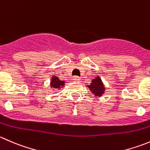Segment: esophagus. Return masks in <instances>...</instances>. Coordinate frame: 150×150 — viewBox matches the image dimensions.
Returning <instances> with one entry per match:
<instances>
[{"label": "esophagus", "mask_w": 150, "mask_h": 150, "mask_svg": "<svg viewBox=\"0 0 150 150\" xmlns=\"http://www.w3.org/2000/svg\"><path fill=\"white\" fill-rule=\"evenodd\" d=\"M72 80H73L74 81H77V82H78V81H80L81 78L78 76H74L73 78H72Z\"/></svg>", "instance_id": "obj_1"}]
</instances>
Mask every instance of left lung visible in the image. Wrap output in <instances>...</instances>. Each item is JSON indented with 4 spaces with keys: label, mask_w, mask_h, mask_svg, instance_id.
Returning a JSON list of instances; mask_svg holds the SVG:
<instances>
[{
    "label": "left lung",
    "mask_w": 150,
    "mask_h": 150,
    "mask_svg": "<svg viewBox=\"0 0 150 150\" xmlns=\"http://www.w3.org/2000/svg\"><path fill=\"white\" fill-rule=\"evenodd\" d=\"M88 87L90 89L91 93H93L95 96H98V97L102 96L105 91V87L99 76H97L96 78L92 80L91 84L88 85Z\"/></svg>",
    "instance_id": "8db88e82"
}]
</instances>
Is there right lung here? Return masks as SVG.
<instances>
[{
  "label": "right lung",
  "mask_w": 150,
  "mask_h": 150,
  "mask_svg": "<svg viewBox=\"0 0 150 150\" xmlns=\"http://www.w3.org/2000/svg\"><path fill=\"white\" fill-rule=\"evenodd\" d=\"M64 84H65V82L63 81H60L58 77L57 76H53L51 78V83H50L51 88L54 89H59L61 88H63Z\"/></svg>",
  "instance_id": "add662e5"
}]
</instances>
